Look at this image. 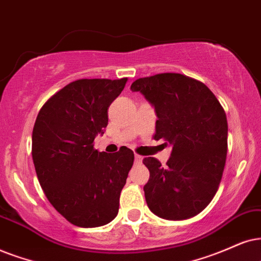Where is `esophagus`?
<instances>
[{"mask_svg": "<svg viewBox=\"0 0 261 261\" xmlns=\"http://www.w3.org/2000/svg\"><path fill=\"white\" fill-rule=\"evenodd\" d=\"M141 161H142V156H141V155L135 154V163H136V164H140Z\"/></svg>", "mask_w": 261, "mask_h": 261, "instance_id": "34e87169", "label": "esophagus"}]
</instances>
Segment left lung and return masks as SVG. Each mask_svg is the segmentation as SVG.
<instances>
[{"label": "left lung", "mask_w": 261, "mask_h": 261, "mask_svg": "<svg viewBox=\"0 0 261 261\" xmlns=\"http://www.w3.org/2000/svg\"><path fill=\"white\" fill-rule=\"evenodd\" d=\"M140 91L158 115L154 140L172 144L166 166L144 158L149 180L144 196L149 210L169 220L199 214L216 195L227 153V120L222 105L202 82L180 73L138 78Z\"/></svg>", "instance_id": "8db88e82"}]
</instances>
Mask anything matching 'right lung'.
Wrapping results in <instances>:
<instances>
[{"instance_id": "obj_1", "label": "right lung", "mask_w": 261, "mask_h": 261, "mask_svg": "<svg viewBox=\"0 0 261 261\" xmlns=\"http://www.w3.org/2000/svg\"><path fill=\"white\" fill-rule=\"evenodd\" d=\"M127 78L78 79L43 105L32 131V159L45 196L71 224L112 222L134 165V151H97L94 140L108 124V107Z\"/></svg>"}]
</instances>
